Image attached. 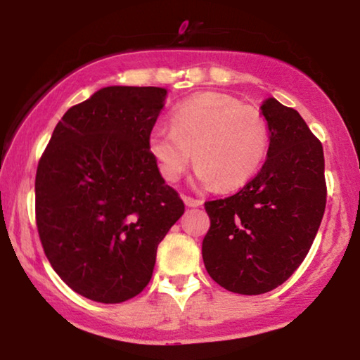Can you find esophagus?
<instances>
[{
	"instance_id": "esophagus-1",
	"label": "esophagus",
	"mask_w": 360,
	"mask_h": 360,
	"mask_svg": "<svg viewBox=\"0 0 360 360\" xmlns=\"http://www.w3.org/2000/svg\"><path fill=\"white\" fill-rule=\"evenodd\" d=\"M184 203L186 206H191V208H194V206L203 205V200H200V198H193V196H184Z\"/></svg>"
}]
</instances>
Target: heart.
<instances>
[{
    "label": "heart",
    "mask_w": 360,
    "mask_h": 360,
    "mask_svg": "<svg viewBox=\"0 0 360 360\" xmlns=\"http://www.w3.org/2000/svg\"><path fill=\"white\" fill-rule=\"evenodd\" d=\"M172 128L155 127L148 147L160 172L174 183L194 154L196 177L206 186L233 189L245 184L269 152V123L255 106L229 94L191 96L172 111Z\"/></svg>",
    "instance_id": "obj_1"
}]
</instances>
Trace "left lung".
Returning a JSON list of instances; mask_svg holds the SVG:
<instances>
[{"label": "left lung", "mask_w": 360, "mask_h": 360, "mask_svg": "<svg viewBox=\"0 0 360 360\" xmlns=\"http://www.w3.org/2000/svg\"><path fill=\"white\" fill-rule=\"evenodd\" d=\"M262 115L271 142L266 162L238 193L206 201L210 230L203 262L214 283L238 295H262L300 267L326 205L321 142L296 110L269 98Z\"/></svg>", "instance_id": "left-lung-1"}]
</instances>
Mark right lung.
Listing matches in <instances>:
<instances>
[{
    "mask_svg": "<svg viewBox=\"0 0 360 360\" xmlns=\"http://www.w3.org/2000/svg\"><path fill=\"white\" fill-rule=\"evenodd\" d=\"M166 89L108 86L53 128L35 176L44 252L69 288L98 303L143 291L157 245L184 213L148 147Z\"/></svg>",
    "mask_w": 360,
    "mask_h": 360,
    "instance_id": "1",
    "label": "right lung"
}]
</instances>
